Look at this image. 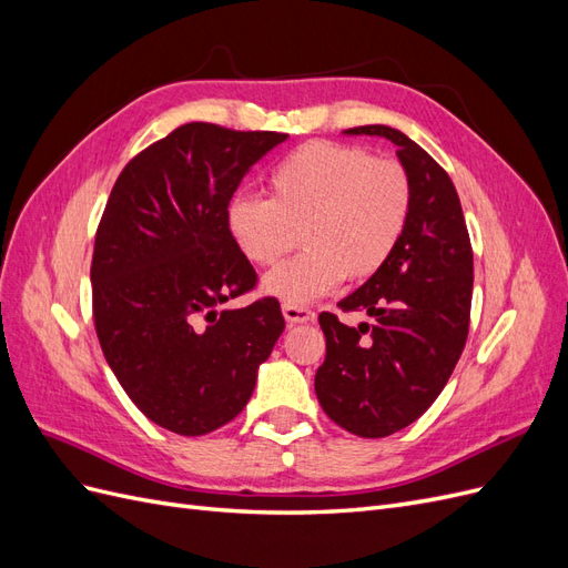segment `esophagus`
<instances>
[{
  "label": "esophagus",
  "instance_id": "obj_1",
  "mask_svg": "<svg viewBox=\"0 0 568 568\" xmlns=\"http://www.w3.org/2000/svg\"><path fill=\"white\" fill-rule=\"evenodd\" d=\"M282 313H284V320L288 324H307V322H315V313L307 311V307H301V305H288L284 303L282 305Z\"/></svg>",
  "mask_w": 568,
  "mask_h": 568
}]
</instances>
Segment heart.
<instances>
[{
	"instance_id": "heart-1",
	"label": "heart",
	"mask_w": 568,
	"mask_h": 568,
	"mask_svg": "<svg viewBox=\"0 0 568 568\" xmlns=\"http://www.w3.org/2000/svg\"><path fill=\"white\" fill-rule=\"evenodd\" d=\"M270 201L234 196L227 230L253 265H272L263 291L288 305H307L334 291L346 274L374 277L398 248L412 213V184L398 163L332 142H311L274 165Z\"/></svg>"
}]
</instances>
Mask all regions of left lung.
Returning <instances> with one entry per match:
<instances>
[{
    "mask_svg": "<svg viewBox=\"0 0 568 568\" xmlns=\"http://www.w3.org/2000/svg\"><path fill=\"white\" fill-rule=\"evenodd\" d=\"M343 134L384 136L398 149L412 213L390 261L338 301L341 311H363L374 324L320 315L326 357L315 393L341 428L384 438L419 419L450 379L469 334L474 255L455 184L417 142L388 125Z\"/></svg>",
    "mask_w": 568,
    "mask_h": 568,
    "instance_id": "8db88e82",
    "label": "left lung"
}]
</instances>
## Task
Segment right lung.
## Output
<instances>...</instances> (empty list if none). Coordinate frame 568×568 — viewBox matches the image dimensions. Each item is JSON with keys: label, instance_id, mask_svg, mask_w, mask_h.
I'll list each match as a JSON object with an SVG mask.
<instances>
[{"label": "right lung", "instance_id": "1", "mask_svg": "<svg viewBox=\"0 0 568 568\" xmlns=\"http://www.w3.org/2000/svg\"><path fill=\"white\" fill-rule=\"evenodd\" d=\"M286 136L186 123L125 165L99 222L92 303L101 351L130 400L173 434L203 436L232 422L284 332L277 298L220 305L255 284L227 230V205Z\"/></svg>", "mask_w": 568, "mask_h": 568}]
</instances>
